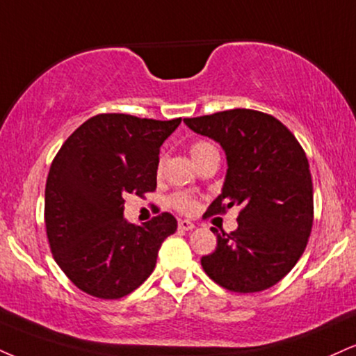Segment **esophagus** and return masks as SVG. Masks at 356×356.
Wrapping results in <instances>:
<instances>
[{
    "mask_svg": "<svg viewBox=\"0 0 356 356\" xmlns=\"http://www.w3.org/2000/svg\"><path fill=\"white\" fill-rule=\"evenodd\" d=\"M194 227L191 220H179V230H192Z\"/></svg>",
    "mask_w": 356,
    "mask_h": 356,
    "instance_id": "34e87169",
    "label": "esophagus"
}]
</instances>
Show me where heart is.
<instances>
[{"mask_svg":"<svg viewBox=\"0 0 356 356\" xmlns=\"http://www.w3.org/2000/svg\"><path fill=\"white\" fill-rule=\"evenodd\" d=\"M213 145L211 143H205V140H195L194 144L191 145V156L195 162L200 161L207 152L213 151ZM161 167V165H159ZM169 202L175 211H179L181 213H192L197 211L199 207V200H197L195 195L187 194V192H177L169 199Z\"/></svg>","mask_w":356,"mask_h":356,"instance_id":"b5f03b06","label":"heart"}]
</instances>
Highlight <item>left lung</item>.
Masks as SVG:
<instances>
[{
  "label": "left lung",
  "instance_id": "1",
  "mask_svg": "<svg viewBox=\"0 0 356 356\" xmlns=\"http://www.w3.org/2000/svg\"><path fill=\"white\" fill-rule=\"evenodd\" d=\"M197 134L227 154L222 194L205 213L241 207L234 232L213 229L217 248L200 259L204 272L230 292L273 286L298 262L314 225V184L307 154L289 127L254 109L186 118Z\"/></svg>",
  "mask_w": 356,
  "mask_h": 356
}]
</instances>
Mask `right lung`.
Segmentation results:
<instances>
[{"mask_svg":"<svg viewBox=\"0 0 356 356\" xmlns=\"http://www.w3.org/2000/svg\"><path fill=\"white\" fill-rule=\"evenodd\" d=\"M182 119L97 114L64 140L49 167L44 224L66 277L88 295L115 300L144 284L162 242L177 229L162 212L143 227L124 220V197L157 186L161 145Z\"/></svg>","mask_w":356,"mask_h":356,"instance_id":"add662e5","label":"right lung"}]
</instances>
